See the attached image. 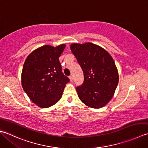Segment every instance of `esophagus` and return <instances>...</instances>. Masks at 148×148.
Masks as SVG:
<instances>
[{"mask_svg":"<svg viewBox=\"0 0 148 148\" xmlns=\"http://www.w3.org/2000/svg\"><path fill=\"white\" fill-rule=\"evenodd\" d=\"M70 80L71 81V82H73V80H74V78H73V75H70Z\"/></svg>","mask_w":148,"mask_h":148,"instance_id":"1","label":"esophagus"}]
</instances>
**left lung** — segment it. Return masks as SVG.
<instances>
[{"label": "left lung", "mask_w": 148, "mask_h": 148, "mask_svg": "<svg viewBox=\"0 0 148 148\" xmlns=\"http://www.w3.org/2000/svg\"><path fill=\"white\" fill-rule=\"evenodd\" d=\"M70 49L84 75L82 86L77 87L78 98L89 107H103L112 98L119 82L113 58L106 50L89 42L73 43Z\"/></svg>", "instance_id": "1"}]
</instances>
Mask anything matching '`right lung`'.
I'll return each instance as SVG.
<instances>
[{
  "label": "right lung",
  "instance_id": "right-lung-1",
  "mask_svg": "<svg viewBox=\"0 0 148 148\" xmlns=\"http://www.w3.org/2000/svg\"><path fill=\"white\" fill-rule=\"evenodd\" d=\"M65 44L39 47L27 57L23 66L21 82L30 99L41 108H49L62 96L69 78L62 73L59 57Z\"/></svg>",
  "mask_w": 148,
  "mask_h": 148
}]
</instances>
